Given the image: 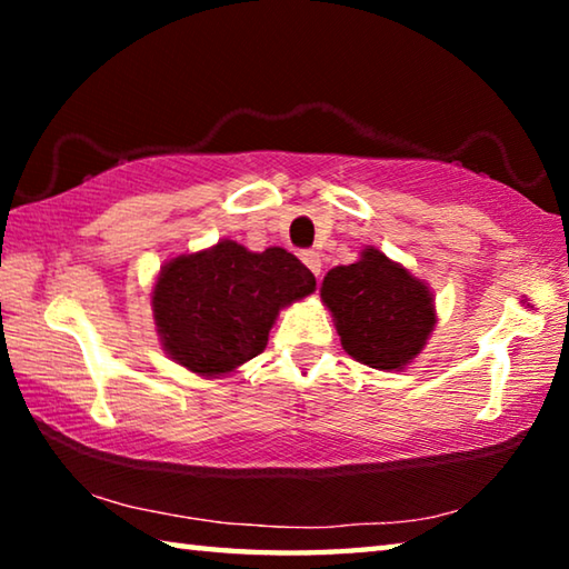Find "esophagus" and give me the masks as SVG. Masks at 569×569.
<instances>
[{
	"label": "esophagus",
	"mask_w": 569,
	"mask_h": 569,
	"mask_svg": "<svg viewBox=\"0 0 569 569\" xmlns=\"http://www.w3.org/2000/svg\"><path fill=\"white\" fill-rule=\"evenodd\" d=\"M301 261L306 263V268L308 271H311L316 278L321 276V268H323V261H321V256H319V250H303L301 253Z\"/></svg>",
	"instance_id": "esophagus-1"
}]
</instances>
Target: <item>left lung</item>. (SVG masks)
<instances>
[{
    "label": "left lung",
    "mask_w": 569,
    "mask_h": 569,
    "mask_svg": "<svg viewBox=\"0 0 569 569\" xmlns=\"http://www.w3.org/2000/svg\"><path fill=\"white\" fill-rule=\"evenodd\" d=\"M321 298L346 353L379 371L403 369L437 323L427 283L377 248H366L351 266L331 268Z\"/></svg>",
    "instance_id": "8db88e82"
}]
</instances>
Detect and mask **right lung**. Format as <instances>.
<instances>
[{
    "instance_id": "1",
    "label": "right lung",
    "mask_w": 569,
    "mask_h": 569,
    "mask_svg": "<svg viewBox=\"0 0 569 569\" xmlns=\"http://www.w3.org/2000/svg\"><path fill=\"white\" fill-rule=\"evenodd\" d=\"M313 288V273L288 250L253 253L220 240L162 266L152 313L172 361L200 377H223L261 353L278 311Z\"/></svg>"
}]
</instances>
